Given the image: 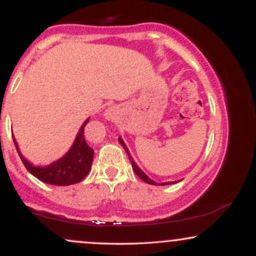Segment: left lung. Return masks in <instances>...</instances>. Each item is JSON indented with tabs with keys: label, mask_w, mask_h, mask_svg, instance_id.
I'll use <instances>...</instances> for the list:
<instances>
[{
	"label": "left lung",
	"mask_w": 256,
	"mask_h": 256,
	"mask_svg": "<svg viewBox=\"0 0 256 256\" xmlns=\"http://www.w3.org/2000/svg\"><path fill=\"white\" fill-rule=\"evenodd\" d=\"M119 142H120V144H122V146H124V149H125V152H128V158H130V162H131V165H132V168H134V173H136V174L138 176V177H140V179H142L143 182H146V183H148V184H152V185H170V184H173V183H177V182H167V183H155L154 180H152L150 178L148 177V176L144 172L142 171V170L140 168V167H138L137 165H136V162H134V160H132V156L130 155V152H128V146H126V144L124 143V140H122V137H119Z\"/></svg>",
	"instance_id": "obj_1"
}]
</instances>
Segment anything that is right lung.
<instances>
[{
    "label": "right lung",
    "mask_w": 256,
    "mask_h": 256,
    "mask_svg": "<svg viewBox=\"0 0 256 256\" xmlns=\"http://www.w3.org/2000/svg\"><path fill=\"white\" fill-rule=\"evenodd\" d=\"M88 122L89 119L83 122L71 149L62 158L44 167L34 166L31 162H28L22 155L16 140H14V144L19 152V156L28 171L40 182L52 185H60V186L76 184L83 180L90 172L94 158V150L88 144L84 137V128Z\"/></svg>",
    "instance_id": "add662e5"
}]
</instances>
